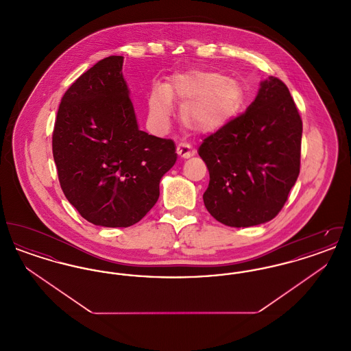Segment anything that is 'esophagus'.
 I'll return each mask as SVG.
<instances>
[{"mask_svg":"<svg viewBox=\"0 0 351 351\" xmlns=\"http://www.w3.org/2000/svg\"><path fill=\"white\" fill-rule=\"evenodd\" d=\"M176 152H178V155H179L180 158H183V159H188V158H191V156L193 155V150H192L191 146L186 145V143H179L178 147H176Z\"/></svg>","mask_w":351,"mask_h":351,"instance_id":"34e87169","label":"esophagus"}]
</instances>
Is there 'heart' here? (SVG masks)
Instances as JSON below:
<instances>
[{
    "instance_id": "1",
    "label": "heart",
    "mask_w": 351,
    "mask_h": 351,
    "mask_svg": "<svg viewBox=\"0 0 351 351\" xmlns=\"http://www.w3.org/2000/svg\"><path fill=\"white\" fill-rule=\"evenodd\" d=\"M171 100L184 104V125L201 132H213L232 121L241 109L243 92L233 79L210 71H188L171 77L166 88L156 86L149 100V117L154 128L166 129Z\"/></svg>"
}]
</instances>
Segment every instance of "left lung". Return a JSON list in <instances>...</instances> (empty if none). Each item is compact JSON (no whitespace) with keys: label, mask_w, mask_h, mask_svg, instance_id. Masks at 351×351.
<instances>
[{"label":"left lung","mask_w":351,"mask_h":351,"mask_svg":"<svg viewBox=\"0 0 351 351\" xmlns=\"http://www.w3.org/2000/svg\"><path fill=\"white\" fill-rule=\"evenodd\" d=\"M302 122L287 85L261 82L247 110L204 139L199 155L209 169L202 195L218 222L249 228L271 221L300 172Z\"/></svg>","instance_id":"1"}]
</instances>
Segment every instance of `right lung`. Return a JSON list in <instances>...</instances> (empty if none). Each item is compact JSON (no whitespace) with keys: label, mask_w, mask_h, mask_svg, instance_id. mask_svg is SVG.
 Returning a JSON list of instances; mask_svg holds the SVG:
<instances>
[{"label":"right lung","mask_w":351,"mask_h":351,"mask_svg":"<svg viewBox=\"0 0 351 351\" xmlns=\"http://www.w3.org/2000/svg\"><path fill=\"white\" fill-rule=\"evenodd\" d=\"M122 64L123 56L113 55L84 72L64 93L52 134L67 200L105 228H128L145 217L178 159L171 139L139 130Z\"/></svg>","instance_id":"1"}]
</instances>
